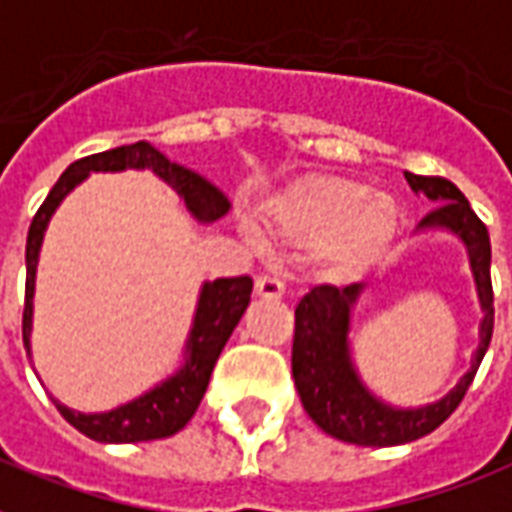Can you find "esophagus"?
<instances>
[{"mask_svg":"<svg viewBox=\"0 0 512 512\" xmlns=\"http://www.w3.org/2000/svg\"><path fill=\"white\" fill-rule=\"evenodd\" d=\"M255 295L265 300H279L284 295V284L273 276H260L255 282Z\"/></svg>","mask_w":512,"mask_h":512,"instance_id":"obj_1","label":"esophagus"}]
</instances>
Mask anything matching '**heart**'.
<instances>
[{
	"instance_id": "heart-1",
	"label": "heart",
	"mask_w": 512,
	"mask_h": 512,
	"mask_svg": "<svg viewBox=\"0 0 512 512\" xmlns=\"http://www.w3.org/2000/svg\"><path fill=\"white\" fill-rule=\"evenodd\" d=\"M400 214L386 195L357 182L308 177L263 209V239L273 247L314 252L330 279L365 273L395 241Z\"/></svg>"
}]
</instances>
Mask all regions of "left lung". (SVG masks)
<instances>
[{"mask_svg": "<svg viewBox=\"0 0 512 512\" xmlns=\"http://www.w3.org/2000/svg\"><path fill=\"white\" fill-rule=\"evenodd\" d=\"M416 193L435 201L419 228H448L470 249L475 284L486 311L481 325V346L475 351L473 368L440 403L416 411H395L370 395L349 360V308L360 295L362 284L333 287L317 284L295 306V335H292V378L298 386L300 403L327 435L354 446H400L419 440L443 424L467 395L483 354L494 333V290H491V241L483 220L473 212L470 201L446 177L408 174Z\"/></svg>", "mask_w": 512, "mask_h": 512, "instance_id": "left-lung-1", "label": "left lung"}]
</instances>
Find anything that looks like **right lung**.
Instances as JSON below:
<instances>
[{"label":"right lung","instance_id":"1","mask_svg":"<svg viewBox=\"0 0 512 512\" xmlns=\"http://www.w3.org/2000/svg\"><path fill=\"white\" fill-rule=\"evenodd\" d=\"M123 169H152L161 179H166L179 198H185V206L201 222H214L225 217L230 209L228 198L209 185L204 177H198L190 169H182L171 163L163 152H158L150 142H134L115 147V150L96 152L88 158L74 161L69 169L58 177L48 198L34 214L26 236V300H23V346L29 351L31 333V298H34V271H37L39 244L42 233L48 228L50 214L56 212L69 190L77 182L88 177V171H123ZM249 295H252V279L249 276H228L204 284L198 311H195L193 330H190V357L185 368L177 376L155 386L152 392L120 405L109 413H74L66 405L56 403L58 413L64 416L74 429L99 443H139V440H161L185 427L193 419L195 408L201 405L209 378H212L214 362L220 357L222 346L228 343L233 327L239 325L241 314L247 311Z\"/></svg>","mask_w":512,"mask_h":512}]
</instances>
